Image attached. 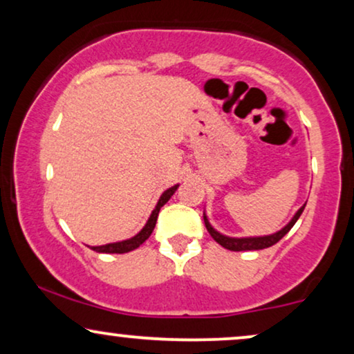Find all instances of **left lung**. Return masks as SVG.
Here are the masks:
<instances>
[{
  "instance_id": "obj_1",
  "label": "left lung",
  "mask_w": 354,
  "mask_h": 354,
  "mask_svg": "<svg viewBox=\"0 0 354 354\" xmlns=\"http://www.w3.org/2000/svg\"><path fill=\"white\" fill-rule=\"evenodd\" d=\"M303 205L301 207H299L297 214H295V217L292 219V222L287 227H283L282 230L277 232V234L274 235H268V236H258V239H230V236H225V235H221L219 232H216L214 229H212L209 222H207L206 216H205V225L207 232H209L212 239H214L217 243H219L221 246H224L225 250H230V251H251V250H264V248H269V246H272L277 243L279 240H282L285 235L288 234V230L292 229V227L295 225V222L298 221V217L301 216V212L304 209Z\"/></svg>"
}]
</instances>
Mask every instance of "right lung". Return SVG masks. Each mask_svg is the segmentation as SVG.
Masks as SVG:
<instances>
[{
    "label": "right lung",
    "instance_id": "right-lung-1",
    "mask_svg": "<svg viewBox=\"0 0 354 354\" xmlns=\"http://www.w3.org/2000/svg\"><path fill=\"white\" fill-rule=\"evenodd\" d=\"M177 187L178 185H174L172 188H169V190H166V192L162 193V196L159 198L156 207H154V211L151 212V216H149L147 225H145L143 230L140 232V234L135 235L133 239L125 240V241H118V243L103 245V246H93V248H91V250L96 251V253H118V254H122V253H129V251L138 248V246L142 245L145 240H148V236L151 235V232L154 230V225H156L159 209H161V207L169 201V198H171L174 193H176Z\"/></svg>",
    "mask_w": 354,
    "mask_h": 354
}]
</instances>
